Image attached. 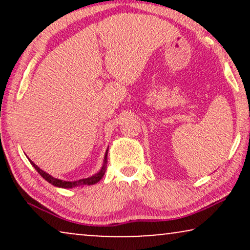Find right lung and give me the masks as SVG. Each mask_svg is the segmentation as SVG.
I'll use <instances>...</instances> for the list:
<instances>
[{
    "instance_id": "obj_1",
    "label": "right lung",
    "mask_w": 250,
    "mask_h": 250,
    "mask_svg": "<svg viewBox=\"0 0 250 250\" xmlns=\"http://www.w3.org/2000/svg\"><path fill=\"white\" fill-rule=\"evenodd\" d=\"M107 153H105L104 156V167H102L100 172H99L98 174H95L94 176H91L88 177V179H82V180H78V181H70V182H68V181H62V180H58V179H54V177H52L51 175H49V174L44 172V170H42L40 168V167H37V165H35L32 160H30V164L34 166V168H35L37 172L40 173V175L43 177L44 180H46L47 182L53 184L54 187H59V188H74V187H80V186H91V184H95L98 183L99 181H100L102 177H104L105 170H107V167H105V162H107Z\"/></svg>"
}]
</instances>
